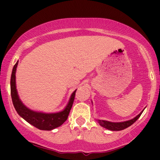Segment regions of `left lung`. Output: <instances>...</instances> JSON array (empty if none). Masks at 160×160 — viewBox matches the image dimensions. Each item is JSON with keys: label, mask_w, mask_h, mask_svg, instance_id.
I'll return each mask as SVG.
<instances>
[{"label": "left lung", "mask_w": 160, "mask_h": 160, "mask_svg": "<svg viewBox=\"0 0 160 160\" xmlns=\"http://www.w3.org/2000/svg\"><path fill=\"white\" fill-rule=\"evenodd\" d=\"M142 112L143 111H142L138 115H137L136 117L132 119V120L126 121V122H108V121L98 120V123H99L101 126L104 127V128L111 131L123 130L125 129V128L131 126L132 124L135 123V122L138 120V118L141 116L142 113Z\"/></svg>", "instance_id": "8db88e82"}]
</instances>
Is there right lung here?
I'll list each match as a JSON object with an SVG mask.
<instances>
[{
    "instance_id": "right-lung-1",
    "label": "right lung",
    "mask_w": 160,
    "mask_h": 160,
    "mask_svg": "<svg viewBox=\"0 0 160 160\" xmlns=\"http://www.w3.org/2000/svg\"><path fill=\"white\" fill-rule=\"evenodd\" d=\"M18 62L14 64L12 70L11 77V94L12 98V102L14 104V107L15 108L18 114L23 118L26 122L30 123L35 128L41 130H52L57 127L60 126L61 125L67 121L68 118L71 108L72 106L74 98H75L76 91L73 92L71 95V98L68 104L64 109V111L61 112L54 113V114H45V113L36 112V111H31L28 108L25 107L22 101L19 99L18 96L17 90H16L15 85V72L17 68Z\"/></svg>"
}]
</instances>
